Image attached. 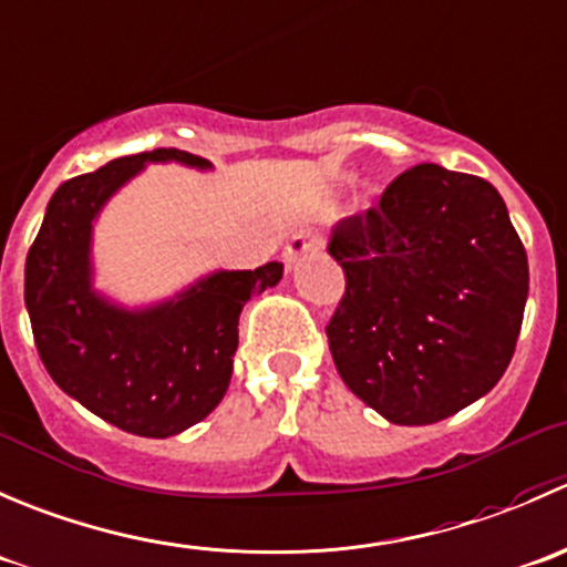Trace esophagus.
<instances>
[{
	"instance_id": "esophagus-1",
	"label": "esophagus",
	"mask_w": 567,
	"mask_h": 567,
	"mask_svg": "<svg viewBox=\"0 0 567 567\" xmlns=\"http://www.w3.org/2000/svg\"><path fill=\"white\" fill-rule=\"evenodd\" d=\"M319 248H322V243H319V237H313V234L300 231V234H295V237L289 239V245H286L284 256H286V261H289V265H291V261L302 259V256L317 254Z\"/></svg>"
}]
</instances>
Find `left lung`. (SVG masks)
Returning <instances> with one entry per match:
<instances>
[{"instance_id":"obj_1","label":"left lung","mask_w":567,"mask_h":567,"mask_svg":"<svg viewBox=\"0 0 567 567\" xmlns=\"http://www.w3.org/2000/svg\"><path fill=\"white\" fill-rule=\"evenodd\" d=\"M347 286L328 344L347 389L391 424H435L485 396L515 352L529 265L491 182L424 162L341 220Z\"/></svg>"}]
</instances>
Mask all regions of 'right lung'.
Returning a JSON list of instances; mask_svg holds the SVG:
<instances>
[{
  "label": "right lung",
  "instance_id": "1",
  "mask_svg": "<svg viewBox=\"0 0 567 567\" xmlns=\"http://www.w3.org/2000/svg\"><path fill=\"white\" fill-rule=\"evenodd\" d=\"M148 162L212 167L187 151L154 148L60 184L27 254L24 302L38 355L65 394L126 433L171 439L220 405L243 306L281 281L284 265L212 272L134 311L95 295L93 220Z\"/></svg>",
  "mask_w": 567,
  "mask_h": 567
}]
</instances>
